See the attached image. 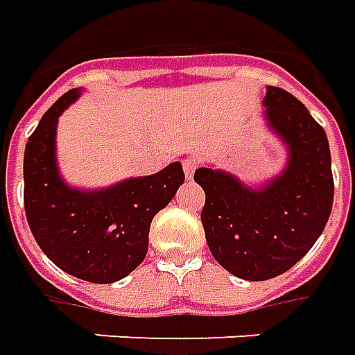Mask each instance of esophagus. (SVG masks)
<instances>
[{
  "instance_id": "1",
  "label": "esophagus",
  "mask_w": 355,
  "mask_h": 355,
  "mask_svg": "<svg viewBox=\"0 0 355 355\" xmlns=\"http://www.w3.org/2000/svg\"><path fill=\"white\" fill-rule=\"evenodd\" d=\"M182 168H184V175H187V178L192 177V175H194V171H196V159L194 157L182 159Z\"/></svg>"
}]
</instances>
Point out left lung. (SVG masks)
Listing matches in <instances>:
<instances>
[{"label":"left lung","mask_w":355,"mask_h":355,"mask_svg":"<svg viewBox=\"0 0 355 355\" xmlns=\"http://www.w3.org/2000/svg\"><path fill=\"white\" fill-rule=\"evenodd\" d=\"M270 132L288 149L286 167L262 187L200 167L194 180L206 192L202 225L223 268L248 282L276 278L303 259L327 225L334 198L327 134L295 96L268 87L262 101Z\"/></svg>","instance_id":"8db88e82"}]
</instances>
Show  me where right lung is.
Instances as JSON below:
<instances>
[{
    "instance_id": "1",
    "label": "right lung",
    "mask_w": 355,
    "mask_h": 355,
    "mask_svg": "<svg viewBox=\"0 0 355 355\" xmlns=\"http://www.w3.org/2000/svg\"><path fill=\"white\" fill-rule=\"evenodd\" d=\"M81 95L71 89L46 110L25 147V211L28 227L48 259L91 284L126 278L144 262L151 219L184 182L175 161L149 177L83 190L67 184L56 159L58 118Z\"/></svg>"
}]
</instances>
